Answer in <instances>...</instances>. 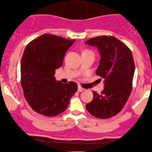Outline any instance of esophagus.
Returning <instances> with one entry per match:
<instances>
[{
  "instance_id": "1",
  "label": "esophagus",
  "mask_w": 152,
  "mask_h": 152,
  "mask_svg": "<svg viewBox=\"0 0 152 152\" xmlns=\"http://www.w3.org/2000/svg\"><path fill=\"white\" fill-rule=\"evenodd\" d=\"M83 90H85L84 88H83L80 86H78V92H83Z\"/></svg>"
}]
</instances>
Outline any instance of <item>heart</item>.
<instances>
[{
	"instance_id": "obj_1",
	"label": "heart",
	"mask_w": 152,
	"mask_h": 152,
	"mask_svg": "<svg viewBox=\"0 0 152 152\" xmlns=\"http://www.w3.org/2000/svg\"><path fill=\"white\" fill-rule=\"evenodd\" d=\"M87 52H90V51H88V50H85L83 52V53H87Z\"/></svg>"
}]
</instances>
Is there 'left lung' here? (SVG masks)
<instances>
[{
	"mask_svg": "<svg viewBox=\"0 0 152 152\" xmlns=\"http://www.w3.org/2000/svg\"><path fill=\"white\" fill-rule=\"evenodd\" d=\"M98 48L100 55L96 75L101 77L104 89L93 93L86 109L93 116L106 119L118 114L124 107L132 90L135 65L130 49L114 37L101 36L85 42Z\"/></svg>",
	"mask_w": 152,
	"mask_h": 152,
	"instance_id": "obj_1",
	"label": "left lung"
}]
</instances>
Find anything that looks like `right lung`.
<instances>
[{
	"mask_svg": "<svg viewBox=\"0 0 152 152\" xmlns=\"http://www.w3.org/2000/svg\"><path fill=\"white\" fill-rule=\"evenodd\" d=\"M74 42L44 34L26 47L21 61V84L26 100L37 113L49 117L63 113L77 90L74 82L63 84L54 77Z\"/></svg>",
	"mask_w": 152,
	"mask_h": 152,
	"instance_id": "add662e5",
	"label": "right lung"
}]
</instances>
